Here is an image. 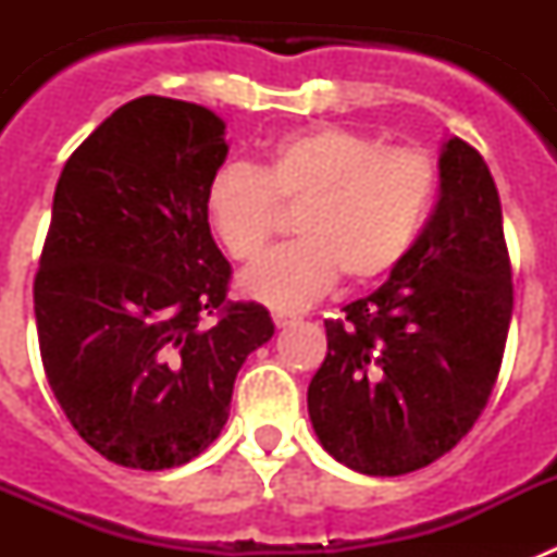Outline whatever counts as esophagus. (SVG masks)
Instances as JSON below:
<instances>
[{
	"instance_id": "1",
	"label": "esophagus",
	"mask_w": 557,
	"mask_h": 557,
	"mask_svg": "<svg viewBox=\"0 0 557 557\" xmlns=\"http://www.w3.org/2000/svg\"><path fill=\"white\" fill-rule=\"evenodd\" d=\"M298 321V314H293V312H273V323L278 329H287V326H293V323Z\"/></svg>"
}]
</instances>
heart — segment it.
<instances>
[{
  "instance_id": "1",
  "label": "heart",
  "mask_w": 557,
  "mask_h": 557,
  "mask_svg": "<svg viewBox=\"0 0 557 557\" xmlns=\"http://www.w3.org/2000/svg\"><path fill=\"white\" fill-rule=\"evenodd\" d=\"M437 161L421 147H382L362 131L318 125L275 141L259 170L220 166L206 218L236 262L262 256L298 206V243L275 248L243 275V293L275 309H301L343 273L373 282L416 245L437 195Z\"/></svg>"
}]
</instances>
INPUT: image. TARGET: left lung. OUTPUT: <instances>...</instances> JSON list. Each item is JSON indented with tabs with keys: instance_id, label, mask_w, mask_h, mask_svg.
Masks as SVG:
<instances>
[{
	"instance_id": "left-lung-1",
	"label": "left lung",
	"mask_w": 557,
	"mask_h": 557,
	"mask_svg": "<svg viewBox=\"0 0 557 557\" xmlns=\"http://www.w3.org/2000/svg\"><path fill=\"white\" fill-rule=\"evenodd\" d=\"M343 312L307 393L323 449L371 476L455 449L488 405L513 312L499 191L469 141L444 145L441 198L410 253Z\"/></svg>"
}]
</instances>
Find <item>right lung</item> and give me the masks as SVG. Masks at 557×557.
Here are the masks:
<instances>
[{"label":"right lung","mask_w":557,"mask_h":557,"mask_svg":"<svg viewBox=\"0 0 557 557\" xmlns=\"http://www.w3.org/2000/svg\"><path fill=\"white\" fill-rule=\"evenodd\" d=\"M223 133L209 108L139 97L58 178L33 284L41 362L77 435L116 466L175 469L209 449L236 373L273 337L262 304L225 298L206 218Z\"/></svg>","instance_id":"obj_1"}]
</instances>
